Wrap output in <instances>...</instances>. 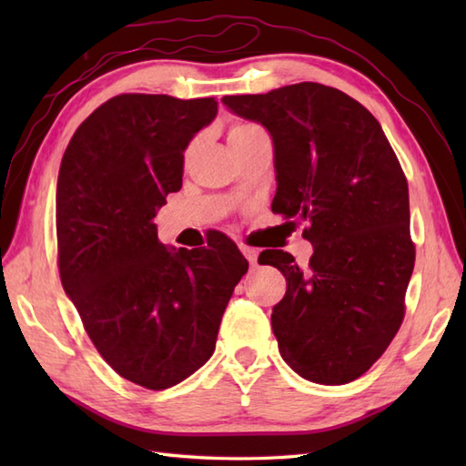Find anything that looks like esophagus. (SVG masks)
Returning <instances> with one entry per match:
<instances>
[{"label": "esophagus", "instance_id": "1", "mask_svg": "<svg viewBox=\"0 0 466 466\" xmlns=\"http://www.w3.org/2000/svg\"><path fill=\"white\" fill-rule=\"evenodd\" d=\"M240 252L244 254V258L248 260L252 266L256 264V260H258V250L250 248V246H240Z\"/></svg>", "mask_w": 466, "mask_h": 466}]
</instances>
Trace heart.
Wrapping results in <instances>:
<instances>
[{"mask_svg": "<svg viewBox=\"0 0 466 466\" xmlns=\"http://www.w3.org/2000/svg\"><path fill=\"white\" fill-rule=\"evenodd\" d=\"M250 127H254V126H250V124H238V126H234L232 130H230V137L240 136V134H244V132H248Z\"/></svg>", "mask_w": 466, "mask_h": 466, "instance_id": "1", "label": "heart"}]
</instances>
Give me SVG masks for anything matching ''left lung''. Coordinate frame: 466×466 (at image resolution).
<instances>
[{
    "label": "left lung",
    "mask_w": 466,
    "mask_h": 466,
    "mask_svg": "<svg viewBox=\"0 0 466 466\" xmlns=\"http://www.w3.org/2000/svg\"><path fill=\"white\" fill-rule=\"evenodd\" d=\"M222 102L272 136V212L306 222L314 246L306 268L284 250L258 258L286 279L272 309L282 359L310 382H352L404 319L414 244L399 157L376 117L336 87L302 82Z\"/></svg>",
    "instance_id": "left-lung-1"
}]
</instances>
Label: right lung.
<instances>
[{"mask_svg": "<svg viewBox=\"0 0 466 466\" xmlns=\"http://www.w3.org/2000/svg\"><path fill=\"white\" fill-rule=\"evenodd\" d=\"M218 114L214 97L122 94L69 140L57 174L59 279L97 352L150 390L208 362L234 286L248 270L224 234L166 248L154 218L182 187L184 150Z\"/></svg>", "mask_w": 466, "mask_h": 466, "instance_id": "add662e5", "label": "right lung"}]
</instances>
